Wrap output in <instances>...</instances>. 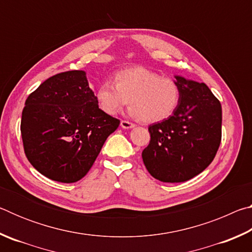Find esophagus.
Segmentation results:
<instances>
[{"label": "esophagus", "instance_id": "1", "mask_svg": "<svg viewBox=\"0 0 252 252\" xmlns=\"http://www.w3.org/2000/svg\"><path fill=\"white\" fill-rule=\"evenodd\" d=\"M134 126H135L134 123L126 121V120L121 121V127H123V129H131V127H134Z\"/></svg>", "mask_w": 252, "mask_h": 252}]
</instances>
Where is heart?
<instances>
[{
  "label": "heart",
  "mask_w": 252,
  "mask_h": 252,
  "mask_svg": "<svg viewBox=\"0 0 252 252\" xmlns=\"http://www.w3.org/2000/svg\"><path fill=\"white\" fill-rule=\"evenodd\" d=\"M180 99L181 90L176 80L143 66L118 71L114 82L102 81L95 90L96 103L104 113L114 116L130 101L131 116L149 123L171 117Z\"/></svg>",
  "instance_id": "1"
}]
</instances>
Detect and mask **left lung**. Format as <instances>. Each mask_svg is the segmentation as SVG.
<instances>
[{
    "label": "left lung",
    "mask_w": 252,
    "mask_h": 252,
    "mask_svg": "<svg viewBox=\"0 0 252 252\" xmlns=\"http://www.w3.org/2000/svg\"><path fill=\"white\" fill-rule=\"evenodd\" d=\"M181 99L171 117L149 126L143 163L162 182H183L201 173L221 142L222 110L206 84L176 76Z\"/></svg>",
    "instance_id": "obj_1"
}]
</instances>
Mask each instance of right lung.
Masks as SVG:
<instances>
[{
	"label": "right lung",
	"mask_w": 252,
	"mask_h": 252,
	"mask_svg": "<svg viewBox=\"0 0 252 252\" xmlns=\"http://www.w3.org/2000/svg\"><path fill=\"white\" fill-rule=\"evenodd\" d=\"M120 120L99 109L84 71L58 73L25 101L21 120L25 156L51 180L79 181Z\"/></svg>",
	"instance_id": "obj_1"
}]
</instances>
